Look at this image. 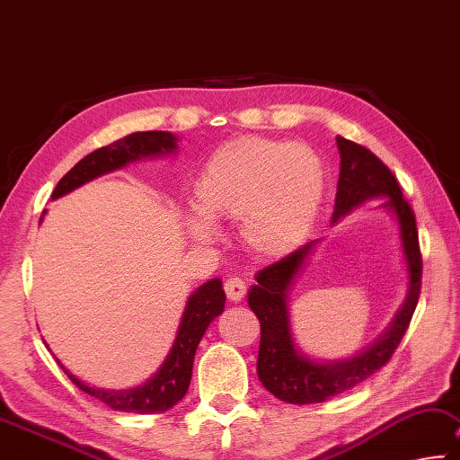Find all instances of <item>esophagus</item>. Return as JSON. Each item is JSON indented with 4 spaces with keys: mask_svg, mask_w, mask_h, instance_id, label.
I'll return each mask as SVG.
<instances>
[{
    "mask_svg": "<svg viewBox=\"0 0 460 460\" xmlns=\"http://www.w3.org/2000/svg\"><path fill=\"white\" fill-rule=\"evenodd\" d=\"M224 289L230 301H240L246 296V283L243 279H238V277H230V279L224 283Z\"/></svg>",
    "mask_w": 460,
    "mask_h": 460,
    "instance_id": "34e87169",
    "label": "esophagus"
}]
</instances>
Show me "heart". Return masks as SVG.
<instances>
[{"instance_id": "1", "label": "heart", "mask_w": 460, "mask_h": 460, "mask_svg": "<svg viewBox=\"0 0 460 460\" xmlns=\"http://www.w3.org/2000/svg\"><path fill=\"white\" fill-rule=\"evenodd\" d=\"M326 172L304 142L243 137L217 146L191 187L187 234L214 238L212 222L238 220L240 243L257 259H281L304 243L318 220Z\"/></svg>"}]
</instances>
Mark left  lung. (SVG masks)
<instances>
[{"label":"left lung","instance_id":"obj_1","mask_svg":"<svg viewBox=\"0 0 460 460\" xmlns=\"http://www.w3.org/2000/svg\"><path fill=\"white\" fill-rule=\"evenodd\" d=\"M336 145L341 150V177H338L332 224H338V220H342L360 203L385 198L379 208L387 209L400 228L402 252L408 270V293L385 332L371 346L349 358L320 360L301 352L293 341L288 305L293 283L307 265V259L312 257L320 240H312L285 259L259 270L257 285L248 291V305L261 322L259 379L277 400L297 405L326 402L363 383L383 365H387L410 326L420 297L421 257L416 216L410 203L403 199L400 183L368 148L342 137H336Z\"/></svg>","mask_w":460,"mask_h":460}]
</instances>
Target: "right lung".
Returning a JSON list of instances; mask_svg holds the SVG:
<instances>
[{
  "mask_svg": "<svg viewBox=\"0 0 460 460\" xmlns=\"http://www.w3.org/2000/svg\"><path fill=\"white\" fill-rule=\"evenodd\" d=\"M177 137L171 132L150 130V132H134L128 137L111 142L108 146H102L81 159L66 175L58 181L57 190L52 191V199L63 198L77 187L89 183L105 172L124 169L126 164L137 163L140 159H156V156H169L177 153ZM44 216V214H42ZM226 293L222 289L220 279H209L201 288L195 289L190 299H187L183 315H181L175 342L164 363L161 365L153 377L142 383L138 387L128 389H103L93 387L89 383L81 381L79 377L63 367L75 385L85 391L95 400L103 402L108 408L116 411H132V413H161L171 410L172 405L183 400V395L190 389L193 358L198 344L206 334V330L214 318L224 312Z\"/></svg>",
  "mask_w": 460,
  "mask_h": 460,
  "instance_id": "obj_1",
  "label": "right lung"
}]
</instances>
